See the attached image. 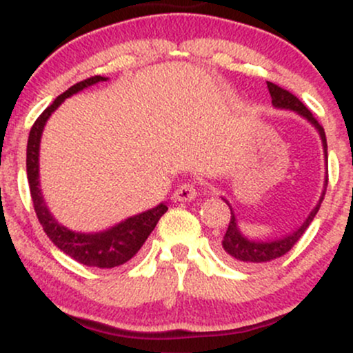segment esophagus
Returning a JSON list of instances; mask_svg holds the SVG:
<instances>
[{"instance_id":"obj_1","label":"esophagus","mask_w":353,"mask_h":353,"mask_svg":"<svg viewBox=\"0 0 353 353\" xmlns=\"http://www.w3.org/2000/svg\"><path fill=\"white\" fill-rule=\"evenodd\" d=\"M196 196H197L196 185H194L192 182H184V184L179 185V188L176 189V192H174V201L189 202V201H192Z\"/></svg>"}]
</instances>
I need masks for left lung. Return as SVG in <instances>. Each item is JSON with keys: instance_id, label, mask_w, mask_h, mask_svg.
<instances>
[{"instance_id": "8db88e82", "label": "left lung", "mask_w": 353, "mask_h": 353, "mask_svg": "<svg viewBox=\"0 0 353 353\" xmlns=\"http://www.w3.org/2000/svg\"><path fill=\"white\" fill-rule=\"evenodd\" d=\"M267 88H269L270 92V98H272V106L275 109H289V111L297 112L299 116H302L303 119H307L309 123L317 129L320 139H322V145H323V156H325L327 161V139H325V131H323L322 125L319 124V121L312 116V112L302 104V101L294 96L292 92L285 91V89L279 88L277 84L269 83L267 81ZM327 182H329V176H325V181H323V190H322V196L315 208L310 210L309 216L305 217V221L299 225L294 232L285 234V236L279 237V239H272V241H252V239L245 237L244 234L241 232L237 224V217L234 214L232 205L229 204L228 199H222L225 201V204L229 205L230 209V222H229V228L225 230V236L222 239V249L224 252L229 255L232 261L241 262V264H247V265H252V264H262V262H270L274 259L282 257L283 254L289 252L292 247L297 244V241L303 236L307 228L310 225V222L314 221L315 214L319 212L320 204H322L323 196H325V189H327Z\"/></svg>"}]
</instances>
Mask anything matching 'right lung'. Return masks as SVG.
I'll list each match as a JSON object with an SVG mask.
<instances>
[{"mask_svg":"<svg viewBox=\"0 0 353 353\" xmlns=\"http://www.w3.org/2000/svg\"><path fill=\"white\" fill-rule=\"evenodd\" d=\"M101 81H108V78L92 76V78L76 83L74 86H71L52 101L51 106L44 109L43 114L36 119L30 131V137H28L26 172L36 216H38L39 224L43 225L44 232L51 239L52 244L66 255H70L71 259L78 261L79 264L99 267V269H112V267L125 264L134 257L137 250L143 247L145 239L149 237V234L156 228L161 216L168 210V205L161 202L156 208L124 219L119 224L106 230H101V232H76V230L64 228L63 224L56 221L51 210L48 209L41 192V185H39V144H41L43 129L48 119L64 103V99L71 98L76 92L83 91V89L96 83H101Z\"/></svg>","mask_w":353,"mask_h":353,"instance_id":"add662e5","label":"right lung"}]
</instances>
